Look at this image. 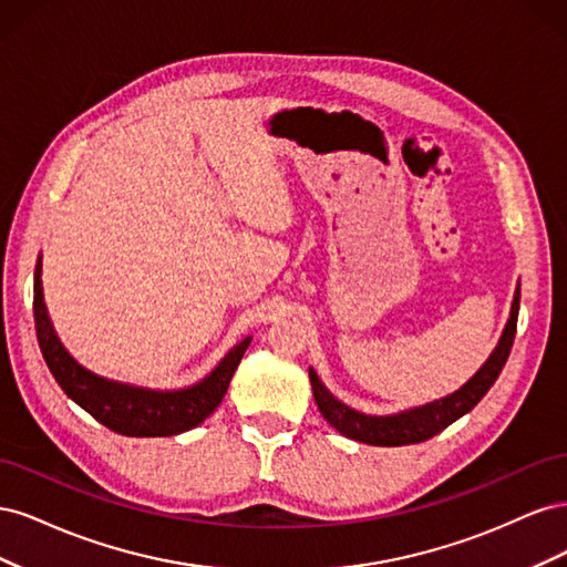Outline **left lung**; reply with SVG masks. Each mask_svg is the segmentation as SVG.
Segmentation results:
<instances>
[{"instance_id":"8db88e82","label":"left lung","mask_w":567,"mask_h":567,"mask_svg":"<svg viewBox=\"0 0 567 567\" xmlns=\"http://www.w3.org/2000/svg\"><path fill=\"white\" fill-rule=\"evenodd\" d=\"M518 310H520V288H516V296H513L511 317L499 338V346L494 348L483 369H480L466 385L447 394V398L416 406V409H409V411H400V414H392V416H369V414H362V411H354L348 404L338 402L319 381L317 371L310 369L312 394L321 416L329 421L340 435L357 442L375 444V447H402V444H416V442L435 437L456 419L468 414V411L485 398L487 390L494 385V381L499 379V373L513 348V338H516Z\"/></svg>"}]
</instances>
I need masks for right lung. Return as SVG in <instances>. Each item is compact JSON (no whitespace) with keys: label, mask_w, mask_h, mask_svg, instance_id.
Segmentation results:
<instances>
[{"label":"right lung","mask_w":567,"mask_h":567,"mask_svg":"<svg viewBox=\"0 0 567 567\" xmlns=\"http://www.w3.org/2000/svg\"><path fill=\"white\" fill-rule=\"evenodd\" d=\"M42 257L35 267V329L44 362L61 390L78 406L92 414L109 431L127 437H169L192 431L208 419L227 394L231 375L250 346V338L241 340L221 359L210 375L192 388L182 390H146L127 383L101 379V375L80 367L68 354L51 326L42 296Z\"/></svg>","instance_id":"right-lung-1"}]
</instances>
